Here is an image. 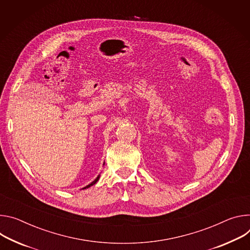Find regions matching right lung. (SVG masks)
<instances>
[{"label": "right lung", "instance_id": "add662e5", "mask_svg": "<svg viewBox=\"0 0 250 250\" xmlns=\"http://www.w3.org/2000/svg\"><path fill=\"white\" fill-rule=\"evenodd\" d=\"M103 165H104V164H103ZM99 178H100V175H98V177H97V178H96V179H95V180H94V181H93V182H92V183H90V184H89V185H87V186H86V187H84V188H82V189H85V188H90V187H91V186H93V185H95V184H96V183H97V182H98V180H99Z\"/></svg>", "mask_w": 250, "mask_h": 250}]
</instances>
